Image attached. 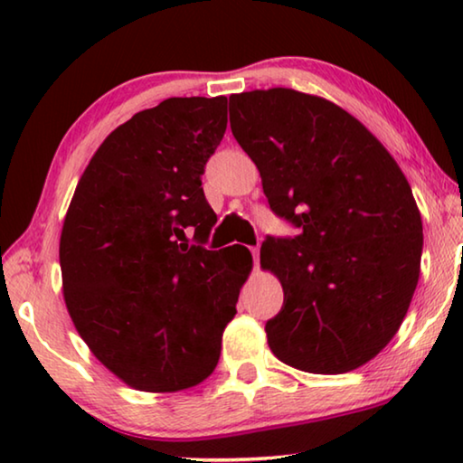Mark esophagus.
I'll use <instances>...</instances> for the list:
<instances>
[{
  "label": "esophagus",
  "instance_id": "34e87169",
  "mask_svg": "<svg viewBox=\"0 0 463 463\" xmlns=\"http://www.w3.org/2000/svg\"><path fill=\"white\" fill-rule=\"evenodd\" d=\"M250 253H253V265H255V269H257V268H260V249L253 247V249H250Z\"/></svg>",
  "mask_w": 463,
  "mask_h": 463
}]
</instances>
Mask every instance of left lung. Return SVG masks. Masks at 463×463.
<instances>
[{"label": "left lung", "instance_id": "left-lung-1", "mask_svg": "<svg viewBox=\"0 0 463 463\" xmlns=\"http://www.w3.org/2000/svg\"><path fill=\"white\" fill-rule=\"evenodd\" d=\"M231 128L269 208L300 229L261 245V268L284 288L269 349L302 372L357 370L392 341L417 289L422 221L402 169L349 112L296 90L234 93Z\"/></svg>", "mask_w": 463, "mask_h": 463}]
</instances>
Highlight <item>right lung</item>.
<instances>
[{"instance_id":"1","label":"right lung","mask_w":463,"mask_h":463,"mask_svg":"<svg viewBox=\"0 0 463 463\" xmlns=\"http://www.w3.org/2000/svg\"><path fill=\"white\" fill-rule=\"evenodd\" d=\"M226 98H169L120 124L85 167L62 222V296L77 333L116 378L179 392L214 372L253 257L208 250L216 214L203 165Z\"/></svg>"}]
</instances>
